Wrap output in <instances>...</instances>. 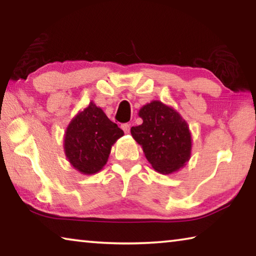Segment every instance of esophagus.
Masks as SVG:
<instances>
[{
	"label": "esophagus",
	"mask_w": 256,
	"mask_h": 256,
	"mask_svg": "<svg viewBox=\"0 0 256 256\" xmlns=\"http://www.w3.org/2000/svg\"><path fill=\"white\" fill-rule=\"evenodd\" d=\"M120 128H122V130H123L125 133H128L130 132V128H131V126H130V124H128V123H124V124L120 125Z\"/></svg>",
	"instance_id": "obj_1"
}]
</instances>
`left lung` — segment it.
Here are the masks:
<instances>
[{
	"instance_id": "left-lung-1",
	"label": "left lung",
	"mask_w": 256,
	"mask_h": 256,
	"mask_svg": "<svg viewBox=\"0 0 256 256\" xmlns=\"http://www.w3.org/2000/svg\"><path fill=\"white\" fill-rule=\"evenodd\" d=\"M144 123L131 128L154 170L168 175L178 172L190 158L192 136L186 120L170 106L152 100L138 110Z\"/></svg>"
}]
</instances>
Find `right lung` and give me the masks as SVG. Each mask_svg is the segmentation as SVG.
Masks as SVG:
<instances>
[{
    "label": "right lung",
    "mask_w": 256,
    "mask_h": 256,
    "mask_svg": "<svg viewBox=\"0 0 256 256\" xmlns=\"http://www.w3.org/2000/svg\"><path fill=\"white\" fill-rule=\"evenodd\" d=\"M124 136L118 124L100 107L90 102L71 120L64 134V152L78 172L94 175L100 172L110 157L112 144Z\"/></svg>",
    "instance_id": "add662e5"
}]
</instances>
